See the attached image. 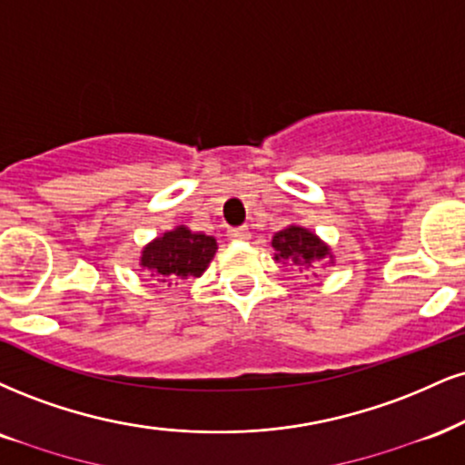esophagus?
<instances>
[{
  "label": "esophagus",
  "mask_w": 465,
  "mask_h": 465,
  "mask_svg": "<svg viewBox=\"0 0 465 465\" xmlns=\"http://www.w3.org/2000/svg\"><path fill=\"white\" fill-rule=\"evenodd\" d=\"M227 236L232 240H249L251 233H249V227H232L227 232Z\"/></svg>",
  "instance_id": "1"
}]
</instances>
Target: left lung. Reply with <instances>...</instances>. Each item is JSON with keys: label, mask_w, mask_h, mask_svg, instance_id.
Masks as SVG:
<instances>
[{"label": "left lung", "mask_w": 465, "mask_h": 465, "mask_svg": "<svg viewBox=\"0 0 465 465\" xmlns=\"http://www.w3.org/2000/svg\"><path fill=\"white\" fill-rule=\"evenodd\" d=\"M272 249L277 251L275 260L305 268H314L316 262H321L322 257H329L327 244H322L312 232L296 225L275 233V238H272Z\"/></svg>", "instance_id": "obj_1"}]
</instances>
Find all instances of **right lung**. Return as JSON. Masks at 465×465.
Wrapping results in <instances>:
<instances>
[{
	"label": "right lung",
	"mask_w": 465,
	"mask_h": 465,
	"mask_svg": "<svg viewBox=\"0 0 465 465\" xmlns=\"http://www.w3.org/2000/svg\"><path fill=\"white\" fill-rule=\"evenodd\" d=\"M216 253V240L205 233H193L186 227H177L155 238L143 251L141 266L160 282L199 277Z\"/></svg>",
	"instance_id": "1"
}]
</instances>
